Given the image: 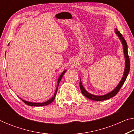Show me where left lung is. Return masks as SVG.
<instances>
[{
  "mask_svg": "<svg viewBox=\"0 0 134 134\" xmlns=\"http://www.w3.org/2000/svg\"><path fill=\"white\" fill-rule=\"evenodd\" d=\"M115 33L117 34V35L118 36V37L120 39V40L121 41L122 45H123L124 53L125 58V70H124L123 77H122V79H121V80L120 81V82L118 84V85L116 86V88H115L114 90H113L112 92L108 93H107V94L102 95V96H96V95H94V94H90V93H88L83 86L82 83H81V79H80V87L81 92V93H82V94L84 95V96L86 97H87L88 99H89L90 100H95V101H101V100H105L109 99L111 98V97L115 96V95H116L118 93V92L119 91V90L121 88L122 86H123L125 81L126 80L127 76H128V75L129 72H130V57H129L128 53V45H127L126 41L124 39L123 36H122L121 34L120 33V32L116 28L115 29Z\"/></svg>",
  "mask_w": 134,
  "mask_h": 134,
  "instance_id": "8db88e82",
  "label": "left lung"
}]
</instances>
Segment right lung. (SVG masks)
I'll list each match as a JSON object with an SVG mask.
<instances>
[{"instance_id": "1", "label": "right lung", "mask_w": 134, "mask_h": 134, "mask_svg": "<svg viewBox=\"0 0 134 134\" xmlns=\"http://www.w3.org/2000/svg\"><path fill=\"white\" fill-rule=\"evenodd\" d=\"M5 55H6V53H5ZM67 70H64V71H63L62 74H61V75L59 77V78L58 79V81H57V87L56 88V90L55 93H54V94L53 97H51L50 99H49L48 101L47 102H43V103H35V102H28V101H26V100H22V99H21L22 101L24 102L28 106H46V105H49V103H52L53 102V100L55 99V96H56V94H57V90H58V85H59V83H60L61 80H62V78L63 77V75H64V74L65 72Z\"/></svg>"}]
</instances>
